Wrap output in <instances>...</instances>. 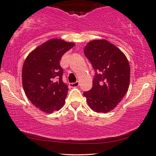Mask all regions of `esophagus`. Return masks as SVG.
Here are the masks:
<instances>
[{
    "label": "esophagus",
    "mask_w": 156,
    "mask_h": 156,
    "mask_svg": "<svg viewBox=\"0 0 156 156\" xmlns=\"http://www.w3.org/2000/svg\"><path fill=\"white\" fill-rule=\"evenodd\" d=\"M79 85V82L78 81H76L75 83H71L69 84V86L71 87H76Z\"/></svg>",
    "instance_id": "esophagus-1"
}]
</instances>
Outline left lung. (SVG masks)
<instances>
[{
	"instance_id": "obj_1",
	"label": "left lung",
	"mask_w": 156,
	"mask_h": 156,
	"mask_svg": "<svg viewBox=\"0 0 156 156\" xmlns=\"http://www.w3.org/2000/svg\"><path fill=\"white\" fill-rule=\"evenodd\" d=\"M84 54L95 71L90 90L84 92L89 107L96 112L115 108L128 91L130 66L125 54L105 39L89 41Z\"/></svg>"
}]
</instances>
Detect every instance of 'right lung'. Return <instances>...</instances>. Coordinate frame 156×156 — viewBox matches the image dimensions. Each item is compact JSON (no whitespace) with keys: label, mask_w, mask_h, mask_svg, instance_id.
I'll list each match as a JSON object with an SVG mask.
<instances>
[{"label":"right lung","mask_w":156,"mask_h":156,"mask_svg":"<svg viewBox=\"0 0 156 156\" xmlns=\"http://www.w3.org/2000/svg\"><path fill=\"white\" fill-rule=\"evenodd\" d=\"M74 42L51 39L34 49L24 62L22 80L26 96L43 112L51 114L63 106L69 87L62 80L61 57Z\"/></svg>","instance_id":"right-lung-1"}]
</instances>
